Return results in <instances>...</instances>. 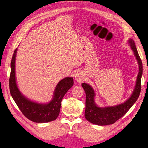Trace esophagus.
<instances>
[{
	"mask_svg": "<svg viewBox=\"0 0 148 148\" xmlns=\"http://www.w3.org/2000/svg\"><path fill=\"white\" fill-rule=\"evenodd\" d=\"M75 80L76 82H77L78 83L82 82L83 81H84V78L83 77V75L79 72H77L75 75Z\"/></svg>",
	"mask_w": 148,
	"mask_h": 148,
	"instance_id": "34e87169",
	"label": "esophagus"
}]
</instances>
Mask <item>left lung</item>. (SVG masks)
Returning a JSON list of instances; mask_svg holds the SVG:
<instances>
[{
	"instance_id": "8db88e82",
	"label": "left lung",
	"mask_w": 148,
	"mask_h": 148,
	"mask_svg": "<svg viewBox=\"0 0 148 148\" xmlns=\"http://www.w3.org/2000/svg\"><path fill=\"white\" fill-rule=\"evenodd\" d=\"M128 43L133 51L139 65V72L133 94L129 99L123 104L115 106L100 107L95 102V92L92 88L87 83H82V86L86 93V109L84 116L88 121L97 125H107L114 123L126 114L138 99L141 88V77L143 74L142 62L138 54L135 43L132 39L128 40Z\"/></svg>"
}]
</instances>
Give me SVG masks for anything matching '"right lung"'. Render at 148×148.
I'll list each match as a JSON object with an SVG mask.
<instances>
[{
    "label": "right lung",
    "mask_w": 148,
    "mask_h": 148,
    "mask_svg": "<svg viewBox=\"0 0 148 148\" xmlns=\"http://www.w3.org/2000/svg\"><path fill=\"white\" fill-rule=\"evenodd\" d=\"M16 49L11 61L9 87L11 96L25 117L36 123H45L56 120L60 113L61 102L64 96L73 85V79L66 77L62 79L56 87L52 100L48 104H39L31 101L20 92L16 83L15 63Z\"/></svg>",
    "instance_id": "add662e5"
}]
</instances>
